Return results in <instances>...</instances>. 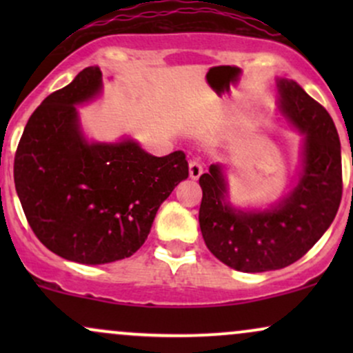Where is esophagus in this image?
Here are the masks:
<instances>
[{
	"label": "esophagus",
	"mask_w": 353,
	"mask_h": 353,
	"mask_svg": "<svg viewBox=\"0 0 353 353\" xmlns=\"http://www.w3.org/2000/svg\"><path fill=\"white\" fill-rule=\"evenodd\" d=\"M202 172H204V169H202V164L199 163V161H190V163H189L190 179H199Z\"/></svg>",
	"instance_id": "esophagus-1"
}]
</instances>
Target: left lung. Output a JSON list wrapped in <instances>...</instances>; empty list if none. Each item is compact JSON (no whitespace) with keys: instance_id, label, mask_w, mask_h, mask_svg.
<instances>
[{"instance_id":"obj_1","label":"left lung","mask_w":353,"mask_h":353,"mask_svg":"<svg viewBox=\"0 0 353 353\" xmlns=\"http://www.w3.org/2000/svg\"><path fill=\"white\" fill-rule=\"evenodd\" d=\"M279 111L303 134L302 169L287 197L264 210L228 201L224 165L210 164L199 184L201 232L221 262L239 272H267L294 264L330 228L342 199V156L334 121L292 79H277Z\"/></svg>"}]
</instances>
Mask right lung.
Listing matches in <instances>:
<instances>
[{
  "label": "right lung",
  "mask_w": 353,
  "mask_h": 353,
  "mask_svg": "<svg viewBox=\"0 0 353 353\" xmlns=\"http://www.w3.org/2000/svg\"><path fill=\"white\" fill-rule=\"evenodd\" d=\"M103 72L83 70L31 114L14 156L24 216L51 252L98 265L131 257L181 181L185 154L145 152L134 139L89 143L76 106L98 98Z\"/></svg>",
  "instance_id": "1"
}]
</instances>
